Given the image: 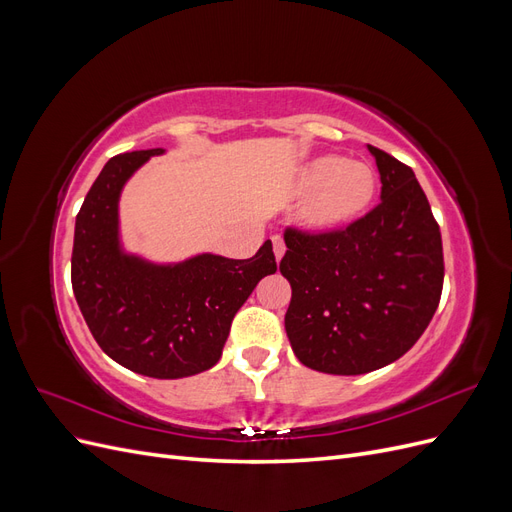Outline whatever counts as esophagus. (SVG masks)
<instances>
[{
    "mask_svg": "<svg viewBox=\"0 0 512 512\" xmlns=\"http://www.w3.org/2000/svg\"><path fill=\"white\" fill-rule=\"evenodd\" d=\"M271 243H273V254H275V260L280 262L282 260V256H284V252H286V245H284V239L282 237H273L271 239Z\"/></svg>",
    "mask_w": 512,
    "mask_h": 512,
    "instance_id": "34e87169",
    "label": "esophagus"
}]
</instances>
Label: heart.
I'll return each mask as SVG.
<instances>
[{"label": "heart", "mask_w": 512, "mask_h": 512, "mask_svg": "<svg viewBox=\"0 0 512 512\" xmlns=\"http://www.w3.org/2000/svg\"><path fill=\"white\" fill-rule=\"evenodd\" d=\"M294 194L303 196L297 226L309 235H333L365 218L378 196V175L365 162L327 153L299 166Z\"/></svg>", "instance_id": "heart-1"}]
</instances>
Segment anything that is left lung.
Masks as SVG:
<instances>
[{
  "label": "left lung",
  "instance_id": "left-lung-1",
  "mask_svg": "<svg viewBox=\"0 0 512 512\" xmlns=\"http://www.w3.org/2000/svg\"><path fill=\"white\" fill-rule=\"evenodd\" d=\"M382 203L333 235L286 232L280 271L292 299L284 318L297 359L333 376H359L404 356L442 292L440 228L414 170L367 145Z\"/></svg>",
  "mask_w": 512,
  "mask_h": 512
}]
</instances>
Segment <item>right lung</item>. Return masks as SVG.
<instances>
[{
	"instance_id": "add662e5",
	"label": "right lung",
	"mask_w": 512,
	"mask_h": 512,
	"mask_svg": "<svg viewBox=\"0 0 512 512\" xmlns=\"http://www.w3.org/2000/svg\"><path fill=\"white\" fill-rule=\"evenodd\" d=\"M166 149L111 158L76 215L72 288L98 346L134 374L188 378L220 361L230 322L265 275L277 271L271 241L247 260L200 252L149 260L121 241L126 183Z\"/></svg>"
}]
</instances>
